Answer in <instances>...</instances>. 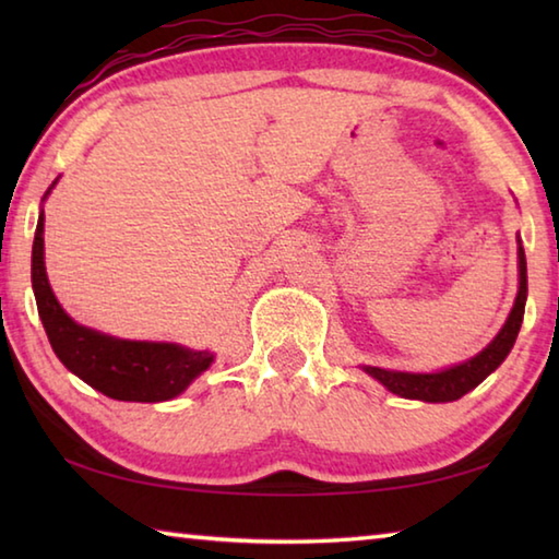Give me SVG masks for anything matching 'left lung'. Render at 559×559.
<instances>
[{"instance_id":"1","label":"left lung","mask_w":559,"mask_h":559,"mask_svg":"<svg viewBox=\"0 0 559 559\" xmlns=\"http://www.w3.org/2000/svg\"><path fill=\"white\" fill-rule=\"evenodd\" d=\"M525 300H527V263L523 243L518 239V296L513 302V310L500 328V333L490 340V343L480 349L476 357L466 359V362L443 367L437 372H400V370H384V367L362 365V370L374 377L377 382L384 384L392 394H400L404 400H419V402H456L463 394L486 380L490 372H496L500 362L508 357L510 349L515 345V337L520 333L525 316Z\"/></svg>"}]
</instances>
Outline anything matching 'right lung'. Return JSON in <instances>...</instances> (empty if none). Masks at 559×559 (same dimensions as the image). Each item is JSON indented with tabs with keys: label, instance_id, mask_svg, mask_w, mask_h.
Instances as JSON below:
<instances>
[{
	"label": "right lung",
	"instance_id": "add662e5",
	"mask_svg": "<svg viewBox=\"0 0 559 559\" xmlns=\"http://www.w3.org/2000/svg\"><path fill=\"white\" fill-rule=\"evenodd\" d=\"M49 192L44 194V200ZM32 288L56 357L66 365V370L110 400H175L214 362V353L210 349H192L179 343H153V340H122L75 323L56 300L49 276H46L44 210L39 212L34 234Z\"/></svg>",
	"mask_w": 559,
	"mask_h": 559
}]
</instances>
